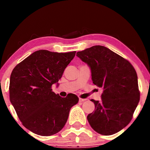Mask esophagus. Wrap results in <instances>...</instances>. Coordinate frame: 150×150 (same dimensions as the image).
Wrapping results in <instances>:
<instances>
[{"label":"esophagus","instance_id":"34e87169","mask_svg":"<svg viewBox=\"0 0 150 150\" xmlns=\"http://www.w3.org/2000/svg\"><path fill=\"white\" fill-rule=\"evenodd\" d=\"M79 102H84V101H85L87 99H86V98H79Z\"/></svg>","mask_w":150,"mask_h":150}]
</instances>
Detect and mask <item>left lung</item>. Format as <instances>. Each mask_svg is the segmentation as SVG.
I'll use <instances>...</instances> for the list:
<instances>
[{"label":"left lung","instance_id":"8db88e82","mask_svg":"<svg viewBox=\"0 0 150 150\" xmlns=\"http://www.w3.org/2000/svg\"><path fill=\"white\" fill-rule=\"evenodd\" d=\"M89 66L93 84L103 88L101 100L87 116L94 130L102 135L117 133L130 123L139 101L138 76L132 65L110 49L94 45L77 53Z\"/></svg>","mask_w":150,"mask_h":150}]
</instances>
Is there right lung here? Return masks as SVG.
Instances as JSON below:
<instances>
[{
    "label": "right lung",
    "mask_w": 150,
    "mask_h": 150,
    "mask_svg": "<svg viewBox=\"0 0 150 150\" xmlns=\"http://www.w3.org/2000/svg\"><path fill=\"white\" fill-rule=\"evenodd\" d=\"M76 52L38 50L18 63L10 79V100L20 120L32 132L52 136L67 122L71 108L79 98L69 93L65 98L53 92Z\"/></svg>",
    "instance_id": "right-lung-1"
}]
</instances>
